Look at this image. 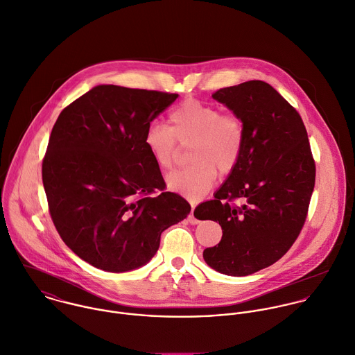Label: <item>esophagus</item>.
Wrapping results in <instances>:
<instances>
[{
  "label": "esophagus",
  "instance_id": "1",
  "mask_svg": "<svg viewBox=\"0 0 355 355\" xmlns=\"http://www.w3.org/2000/svg\"><path fill=\"white\" fill-rule=\"evenodd\" d=\"M193 211H195V205H192V209H191V214H189V216H188V220H189V223L196 225V223H199L200 220L193 215Z\"/></svg>",
  "mask_w": 355,
  "mask_h": 355
}]
</instances>
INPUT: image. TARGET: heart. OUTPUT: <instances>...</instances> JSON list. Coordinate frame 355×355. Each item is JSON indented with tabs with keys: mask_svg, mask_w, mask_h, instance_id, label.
<instances>
[{
	"mask_svg": "<svg viewBox=\"0 0 355 355\" xmlns=\"http://www.w3.org/2000/svg\"><path fill=\"white\" fill-rule=\"evenodd\" d=\"M168 121L170 128L160 123L146 128L145 148L159 168L170 170L180 155L178 144L191 145L188 159L192 164L168 174L166 185L193 202L199 200L213 188L218 171L226 175L237 167L245 142L243 121L195 98L177 105Z\"/></svg>",
	"mask_w": 355,
	"mask_h": 355,
	"instance_id": "heart-1",
	"label": "heart"
}]
</instances>
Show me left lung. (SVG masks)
I'll return each mask as SVG.
<instances>
[{"label": "left lung", "instance_id": "8db88e82", "mask_svg": "<svg viewBox=\"0 0 355 355\" xmlns=\"http://www.w3.org/2000/svg\"><path fill=\"white\" fill-rule=\"evenodd\" d=\"M213 98L240 116L245 142L237 167L199 205L195 216L222 227L203 258L226 276H248L277 262L297 239L315 182V164L297 111L263 80L216 90ZM236 198L245 203L237 208Z\"/></svg>", "mask_w": 355, "mask_h": 355}]
</instances>
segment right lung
Masks as SVG:
<instances>
[{"mask_svg": "<svg viewBox=\"0 0 355 355\" xmlns=\"http://www.w3.org/2000/svg\"><path fill=\"white\" fill-rule=\"evenodd\" d=\"M177 97L98 85L66 107L52 129L42 162L49 213L67 247L97 269L141 268L162 232L191 213L184 198L164 192L144 144L146 128Z\"/></svg>", "mask_w": 355, "mask_h": 355, "instance_id": "obj_1", "label": "right lung"}]
</instances>
